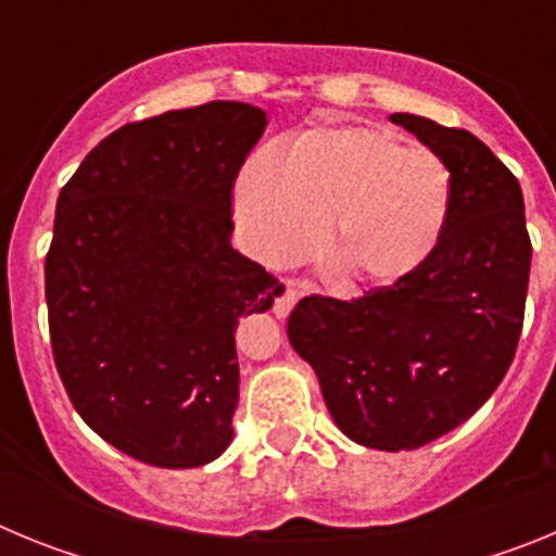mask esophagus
<instances>
[{
  "mask_svg": "<svg viewBox=\"0 0 556 556\" xmlns=\"http://www.w3.org/2000/svg\"><path fill=\"white\" fill-rule=\"evenodd\" d=\"M301 294H303V289L298 287V283H283L281 292H278V298H275V306H273L275 317H278V320H287L289 314H292L294 303L301 301Z\"/></svg>",
  "mask_w": 556,
  "mask_h": 556,
  "instance_id": "esophagus-1",
  "label": "esophagus"
}]
</instances>
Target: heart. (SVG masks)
I'll list each match as a JSON object with an SVG mask.
<instances>
[{
  "label": "heart",
  "instance_id": "b5f03b06",
  "mask_svg": "<svg viewBox=\"0 0 556 556\" xmlns=\"http://www.w3.org/2000/svg\"><path fill=\"white\" fill-rule=\"evenodd\" d=\"M236 225L269 267L301 262L317 244L342 289L409 281L443 242L451 175L434 152L384 127H314L283 161L253 152L233 189Z\"/></svg>",
  "mask_w": 556,
  "mask_h": 556
}]
</instances>
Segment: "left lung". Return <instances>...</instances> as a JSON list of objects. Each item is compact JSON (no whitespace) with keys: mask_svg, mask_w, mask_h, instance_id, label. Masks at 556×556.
<instances>
[{"mask_svg":"<svg viewBox=\"0 0 556 556\" xmlns=\"http://www.w3.org/2000/svg\"><path fill=\"white\" fill-rule=\"evenodd\" d=\"M390 122L451 175L443 242L409 281L358 301L303 298L289 342L353 443L412 451L481 409L507 376L523 328L532 242L518 178L473 132L415 113Z\"/></svg>","mask_w":556,"mask_h":556,"instance_id":"left-lung-1","label":"left lung"}]
</instances>
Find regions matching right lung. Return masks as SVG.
<instances>
[{
	"mask_svg": "<svg viewBox=\"0 0 556 556\" xmlns=\"http://www.w3.org/2000/svg\"><path fill=\"white\" fill-rule=\"evenodd\" d=\"M267 113L169 111L102 139L61 189L47 253L52 353L77 415L155 468L233 440L236 326L281 283L233 250L230 189Z\"/></svg>",
	"mask_w": 556,
	"mask_h": 556,
	"instance_id": "obj_1",
	"label": "right lung"
}]
</instances>
